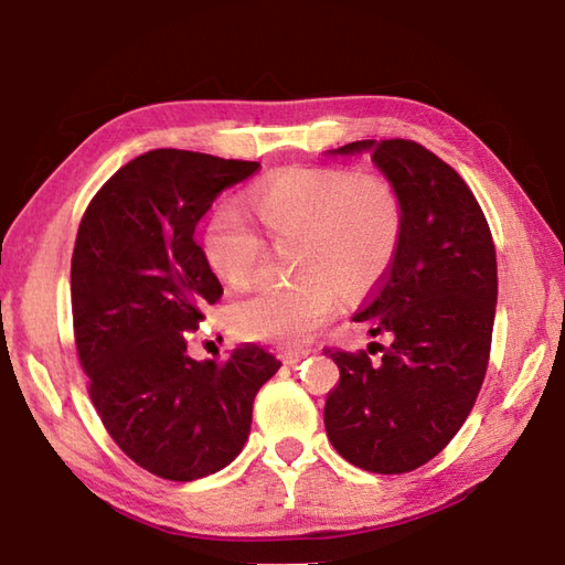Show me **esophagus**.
Masks as SVG:
<instances>
[{
    "mask_svg": "<svg viewBox=\"0 0 565 565\" xmlns=\"http://www.w3.org/2000/svg\"><path fill=\"white\" fill-rule=\"evenodd\" d=\"M309 353L311 351H306V349H289V351H281V361L289 363V366H296V363L303 361Z\"/></svg>",
    "mask_w": 565,
    "mask_h": 565,
    "instance_id": "esophagus-1",
    "label": "esophagus"
}]
</instances>
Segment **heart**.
I'll list each match as a JSON object with an SVG mask.
<instances>
[{
  "instance_id": "b5f03b06",
  "label": "heart",
  "mask_w": 565,
  "mask_h": 565,
  "mask_svg": "<svg viewBox=\"0 0 565 565\" xmlns=\"http://www.w3.org/2000/svg\"><path fill=\"white\" fill-rule=\"evenodd\" d=\"M254 214L274 238H299L289 284H259L228 309L248 339L299 347L337 311L339 289L361 294L386 274L401 238V202L379 174L349 169H286L248 191ZM204 254L222 279L244 284L259 269L264 238L236 204L214 209Z\"/></svg>"
}]
</instances>
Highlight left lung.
Here are the masks:
<instances>
[{
    "label": "left lung",
    "instance_id": "8db88e82",
    "mask_svg": "<svg viewBox=\"0 0 565 565\" xmlns=\"http://www.w3.org/2000/svg\"><path fill=\"white\" fill-rule=\"evenodd\" d=\"M333 157L371 154L398 194L401 238L386 279L353 317L388 337L337 361L323 424L331 446L371 473H406L458 434L481 391L499 299L491 228L471 189L416 141H351Z\"/></svg>",
    "mask_w": 565,
    "mask_h": 565
}]
</instances>
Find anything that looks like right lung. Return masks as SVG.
<instances>
[{"label": "right lung", "mask_w": 565, "mask_h": 565, "mask_svg": "<svg viewBox=\"0 0 565 565\" xmlns=\"http://www.w3.org/2000/svg\"><path fill=\"white\" fill-rule=\"evenodd\" d=\"M259 161L154 149L121 167L82 216L72 254L76 351L104 428L134 463L169 481L222 471L276 371L254 343L196 361L186 331L222 284L194 232L224 189Z\"/></svg>", "instance_id": "1"}]
</instances>
